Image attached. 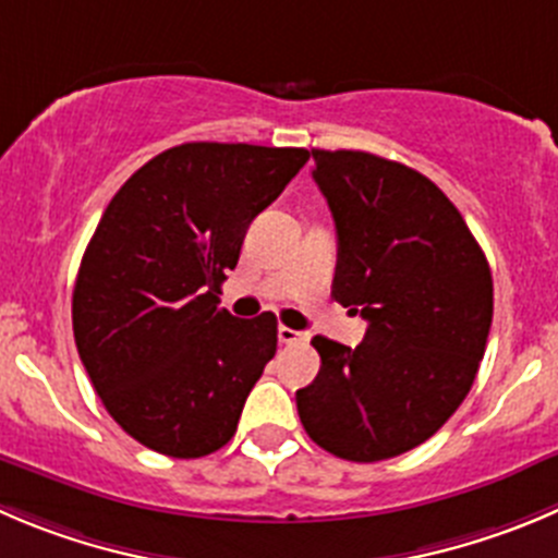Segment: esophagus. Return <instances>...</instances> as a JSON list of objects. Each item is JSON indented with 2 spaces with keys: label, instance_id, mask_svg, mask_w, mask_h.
<instances>
[{
  "label": "esophagus",
  "instance_id": "1",
  "mask_svg": "<svg viewBox=\"0 0 558 558\" xmlns=\"http://www.w3.org/2000/svg\"><path fill=\"white\" fill-rule=\"evenodd\" d=\"M306 333L304 331H295V328L288 326H279V342L282 344H295V342H306Z\"/></svg>",
  "mask_w": 558,
  "mask_h": 558
}]
</instances>
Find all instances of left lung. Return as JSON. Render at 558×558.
I'll list each match as a JSON object with an SVG mask.
<instances>
[{
	"label": "left lung",
	"mask_w": 558,
	"mask_h": 558,
	"mask_svg": "<svg viewBox=\"0 0 558 558\" xmlns=\"http://www.w3.org/2000/svg\"><path fill=\"white\" fill-rule=\"evenodd\" d=\"M337 225L331 295L367 320L362 344L315 337L320 373L295 391L312 441L389 460L447 424L471 391L493 320V276L429 178L362 150H312Z\"/></svg>",
	"instance_id": "1"
}]
</instances>
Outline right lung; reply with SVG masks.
<instances>
[{
	"mask_svg": "<svg viewBox=\"0 0 558 558\" xmlns=\"http://www.w3.org/2000/svg\"><path fill=\"white\" fill-rule=\"evenodd\" d=\"M306 158L185 142L136 169L100 216L73 288V337L106 411L153 452L205 458L235 435L276 353V317H232L221 282Z\"/></svg>",
	"mask_w": 558,
	"mask_h": 558,
	"instance_id": "add662e5",
	"label": "right lung"
}]
</instances>
